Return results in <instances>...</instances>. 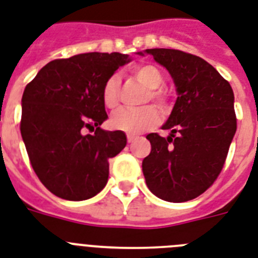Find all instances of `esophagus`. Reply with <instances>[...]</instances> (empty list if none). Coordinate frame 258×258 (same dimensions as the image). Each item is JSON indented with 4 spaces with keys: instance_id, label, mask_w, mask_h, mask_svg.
Returning a JSON list of instances; mask_svg holds the SVG:
<instances>
[{
    "instance_id": "34e87169",
    "label": "esophagus",
    "mask_w": 258,
    "mask_h": 258,
    "mask_svg": "<svg viewBox=\"0 0 258 258\" xmlns=\"http://www.w3.org/2000/svg\"><path fill=\"white\" fill-rule=\"evenodd\" d=\"M127 140H128V143H133L134 140H136V136L135 135H131V134H128V135H127Z\"/></svg>"
}]
</instances>
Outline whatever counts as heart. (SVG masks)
<instances>
[{"label":"heart","instance_id":"obj_1","mask_svg":"<svg viewBox=\"0 0 258 258\" xmlns=\"http://www.w3.org/2000/svg\"><path fill=\"white\" fill-rule=\"evenodd\" d=\"M131 75L136 81H139L143 86L148 89L144 96V102L152 100L163 114H167L171 110L168 94L160 89L164 78L156 66L154 64H140L131 70ZM119 87L120 82L118 77H110L106 81L102 89V100L107 108H116L119 104ZM160 122V114L154 106H143L139 108H122L116 111L111 116V124L115 130L123 133L136 135L142 134L147 130L152 128Z\"/></svg>","mask_w":258,"mask_h":258}]
</instances>
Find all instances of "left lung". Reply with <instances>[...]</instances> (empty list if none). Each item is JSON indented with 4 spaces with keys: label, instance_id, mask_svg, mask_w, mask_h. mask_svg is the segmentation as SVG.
Returning <instances> with one entry per match:
<instances>
[{
    "label": "left lung",
    "instance_id": "1",
    "mask_svg": "<svg viewBox=\"0 0 258 258\" xmlns=\"http://www.w3.org/2000/svg\"><path fill=\"white\" fill-rule=\"evenodd\" d=\"M168 70L177 99L163 130L168 138L148 134L151 152L142 168L148 189L169 203L198 198L217 179L237 122L229 82L200 56L173 49H147Z\"/></svg>",
    "mask_w": 258,
    "mask_h": 258
}]
</instances>
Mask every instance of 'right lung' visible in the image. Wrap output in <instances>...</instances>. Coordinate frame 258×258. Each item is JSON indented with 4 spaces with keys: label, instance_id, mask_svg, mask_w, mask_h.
<instances>
[{
    "label": "right lung",
    "instance_id": "1",
    "mask_svg": "<svg viewBox=\"0 0 258 258\" xmlns=\"http://www.w3.org/2000/svg\"><path fill=\"white\" fill-rule=\"evenodd\" d=\"M130 60L120 53L51 60L25 87L21 135L34 172L58 198L87 200L107 184L108 160L125 147L127 138L123 131L100 128L108 118L102 89Z\"/></svg>",
    "mask_w": 258,
    "mask_h": 258
}]
</instances>
